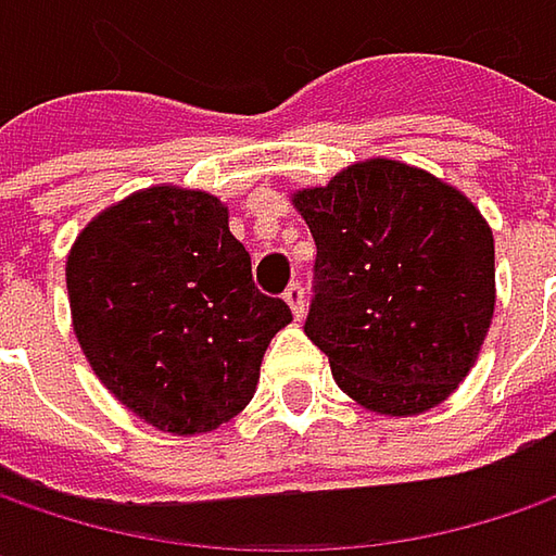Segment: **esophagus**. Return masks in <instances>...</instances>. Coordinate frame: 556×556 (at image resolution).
<instances>
[{
  "instance_id": "esophagus-1",
  "label": "esophagus",
  "mask_w": 556,
  "mask_h": 556,
  "mask_svg": "<svg viewBox=\"0 0 556 556\" xmlns=\"http://www.w3.org/2000/svg\"><path fill=\"white\" fill-rule=\"evenodd\" d=\"M285 300H288L290 312H293V318L300 321L303 315H306V290H303V285H290L288 290H285Z\"/></svg>"
}]
</instances>
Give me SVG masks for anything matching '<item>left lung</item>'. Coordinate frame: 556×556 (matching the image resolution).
<instances>
[{
	"mask_svg": "<svg viewBox=\"0 0 556 556\" xmlns=\"http://www.w3.org/2000/svg\"><path fill=\"white\" fill-rule=\"evenodd\" d=\"M293 206L315 238L306 337L368 412L412 417L458 390L495 312V241L458 188L408 163L346 166Z\"/></svg>",
	"mask_w": 556,
	"mask_h": 556,
	"instance_id": "obj_1",
	"label": "left lung"
}]
</instances>
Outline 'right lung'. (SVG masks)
Here are the masks:
<instances>
[{"mask_svg":"<svg viewBox=\"0 0 556 556\" xmlns=\"http://www.w3.org/2000/svg\"><path fill=\"white\" fill-rule=\"evenodd\" d=\"M67 296L98 380L176 437L244 412L268 340L293 318L253 285L228 206L176 185L136 191L79 231Z\"/></svg>","mask_w":556,"mask_h":556,"instance_id":"obj_1","label":"right lung"}]
</instances>
